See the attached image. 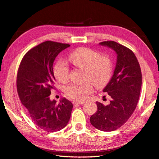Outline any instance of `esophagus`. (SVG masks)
Instances as JSON below:
<instances>
[{"mask_svg": "<svg viewBox=\"0 0 159 159\" xmlns=\"http://www.w3.org/2000/svg\"><path fill=\"white\" fill-rule=\"evenodd\" d=\"M72 103L74 105H82V104H84L85 103V101H72Z\"/></svg>", "mask_w": 159, "mask_h": 159, "instance_id": "obj_1", "label": "esophagus"}]
</instances>
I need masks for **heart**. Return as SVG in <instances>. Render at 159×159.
<instances>
[{
    "instance_id": "b5f03b06",
    "label": "heart",
    "mask_w": 159,
    "mask_h": 159,
    "mask_svg": "<svg viewBox=\"0 0 159 159\" xmlns=\"http://www.w3.org/2000/svg\"><path fill=\"white\" fill-rule=\"evenodd\" d=\"M68 60L76 67L85 71L84 79L81 84L72 83L65 89L67 96L74 100H85L93 92V84L96 88L106 85L111 79L113 72V65L108 55L88 48H80L72 52ZM69 67L63 62L59 61L55 65L54 76L59 82L66 83L69 79Z\"/></svg>"
}]
</instances>
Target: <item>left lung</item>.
<instances>
[{
	"mask_svg": "<svg viewBox=\"0 0 159 159\" xmlns=\"http://www.w3.org/2000/svg\"><path fill=\"white\" fill-rule=\"evenodd\" d=\"M116 52L117 61L114 74L104 88L111 98L104 105L96 102L97 111L90 117V123L96 129L111 132L125 124L135 110L142 85V74L139 61L134 52L116 42L100 43Z\"/></svg>",
	"mask_w": 159,
	"mask_h": 159,
	"instance_id": "1",
	"label": "left lung"
}]
</instances>
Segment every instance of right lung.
Segmentation results:
<instances>
[{"label":"right lung","mask_w":159,"mask_h":159,"mask_svg":"<svg viewBox=\"0 0 159 159\" xmlns=\"http://www.w3.org/2000/svg\"><path fill=\"white\" fill-rule=\"evenodd\" d=\"M70 45L47 40L28 51L20 63L16 78L18 96L33 122L48 132L60 131L69 122L73 105L65 98L58 104L49 95L54 89L53 63Z\"/></svg>","instance_id":"1"}]
</instances>
